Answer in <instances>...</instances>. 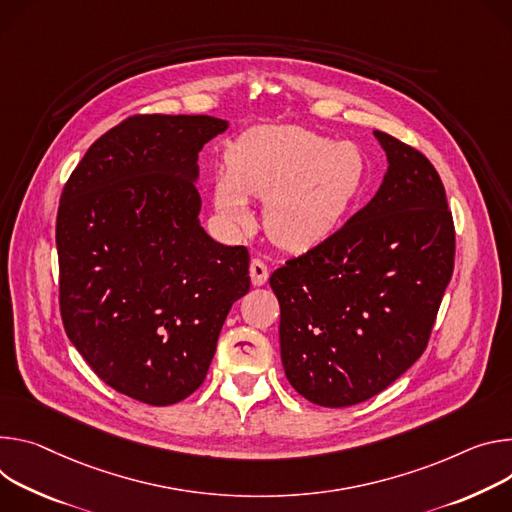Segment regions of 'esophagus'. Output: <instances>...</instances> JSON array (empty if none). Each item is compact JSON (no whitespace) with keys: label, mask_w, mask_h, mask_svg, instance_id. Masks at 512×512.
Masks as SVG:
<instances>
[{"label":"esophagus","mask_w":512,"mask_h":512,"mask_svg":"<svg viewBox=\"0 0 512 512\" xmlns=\"http://www.w3.org/2000/svg\"><path fill=\"white\" fill-rule=\"evenodd\" d=\"M250 278H252L254 287H262L264 282L268 280V266L260 258H254L250 262Z\"/></svg>","instance_id":"34e87169"}]
</instances>
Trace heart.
Masks as SVG:
<instances>
[{
	"mask_svg": "<svg viewBox=\"0 0 512 512\" xmlns=\"http://www.w3.org/2000/svg\"><path fill=\"white\" fill-rule=\"evenodd\" d=\"M215 179V207L234 223L248 219V197L266 199L264 225L282 248L325 240L366 179V158L350 142L333 144L299 126L242 134Z\"/></svg>",
	"mask_w": 512,
	"mask_h": 512,
	"instance_id": "1",
	"label": "heart"
}]
</instances>
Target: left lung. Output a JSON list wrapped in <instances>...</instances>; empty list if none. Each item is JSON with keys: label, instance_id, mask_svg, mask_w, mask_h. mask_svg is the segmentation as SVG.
Segmentation results:
<instances>
[{"label": "left lung", "instance_id": "obj_1", "mask_svg": "<svg viewBox=\"0 0 512 512\" xmlns=\"http://www.w3.org/2000/svg\"><path fill=\"white\" fill-rule=\"evenodd\" d=\"M374 136L388 158L378 193L270 276L285 374L331 409L372 399L421 358L456 256L435 166L401 140Z\"/></svg>", "mask_w": 512, "mask_h": 512}]
</instances>
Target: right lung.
Wrapping results in <instances>:
<instances>
[{"mask_svg":"<svg viewBox=\"0 0 512 512\" xmlns=\"http://www.w3.org/2000/svg\"><path fill=\"white\" fill-rule=\"evenodd\" d=\"M225 130L209 116H130L91 144L56 213L65 331L107 386L152 407L203 384L250 291L246 246L199 223L197 156Z\"/></svg>","mask_w":512,"mask_h":512,"instance_id":"1","label":"right lung"}]
</instances>
